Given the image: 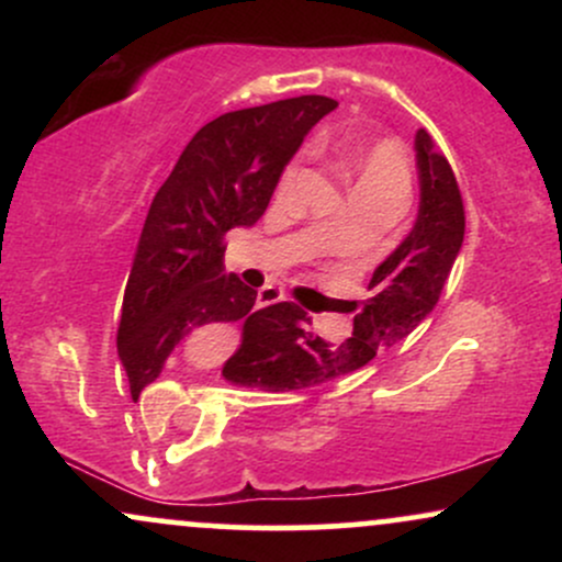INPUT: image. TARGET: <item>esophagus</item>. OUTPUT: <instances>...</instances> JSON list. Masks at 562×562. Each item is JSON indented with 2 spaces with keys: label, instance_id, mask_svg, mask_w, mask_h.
Masks as SVG:
<instances>
[{
  "label": "esophagus",
  "instance_id": "34e87169",
  "mask_svg": "<svg viewBox=\"0 0 562 562\" xmlns=\"http://www.w3.org/2000/svg\"><path fill=\"white\" fill-rule=\"evenodd\" d=\"M280 301H285V290L282 288L267 285L259 290V306H272V303H280Z\"/></svg>",
  "mask_w": 562,
  "mask_h": 562
}]
</instances>
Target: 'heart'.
Returning a JSON list of instances; mask_svg holds the SVG:
<instances>
[{"instance_id":"b5f03b06","label":"heart","mask_w":562,"mask_h":562,"mask_svg":"<svg viewBox=\"0 0 562 562\" xmlns=\"http://www.w3.org/2000/svg\"><path fill=\"white\" fill-rule=\"evenodd\" d=\"M338 156L353 177V192H370V195H398L406 200L409 192V164H406L402 147L391 139H375L367 145L340 142ZM301 173V158L290 160L280 177V192H288Z\"/></svg>"}]
</instances>
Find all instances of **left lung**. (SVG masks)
I'll return each instance as SVG.
<instances>
[{
    "mask_svg": "<svg viewBox=\"0 0 562 562\" xmlns=\"http://www.w3.org/2000/svg\"><path fill=\"white\" fill-rule=\"evenodd\" d=\"M420 211L404 243L375 269L372 295L353 301V333L325 340L299 303L285 301L243 325L240 346L222 367L232 385L301 391L359 370L389 351L434 312L465 237V205L449 160L420 128L415 137Z\"/></svg>",
    "mask_w": 562,
    "mask_h": 562,
    "instance_id": "obj_1",
    "label": "left lung"
}]
</instances>
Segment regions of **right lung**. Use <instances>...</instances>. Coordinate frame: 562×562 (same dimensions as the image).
Segmentation results:
<instances>
[{
  "label": "right lung",
  "instance_id": "add662e5",
  "mask_svg": "<svg viewBox=\"0 0 562 562\" xmlns=\"http://www.w3.org/2000/svg\"><path fill=\"white\" fill-rule=\"evenodd\" d=\"M335 108L322 94L290 97L218 115L187 142L147 211L121 308L119 357L134 402L184 338L280 306L254 308L256 290L224 274V237L259 222L306 132Z\"/></svg>",
  "mask_w": 562,
  "mask_h": 562
}]
</instances>
